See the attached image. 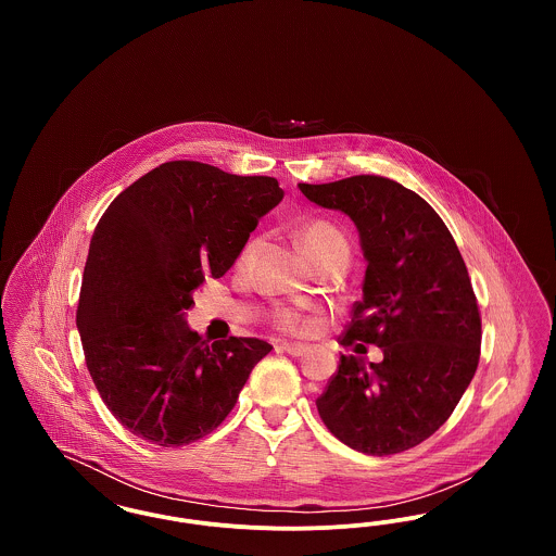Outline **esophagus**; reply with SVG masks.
Here are the masks:
<instances>
[{
  "instance_id": "1",
  "label": "esophagus",
  "mask_w": 556,
  "mask_h": 556,
  "mask_svg": "<svg viewBox=\"0 0 556 556\" xmlns=\"http://www.w3.org/2000/svg\"><path fill=\"white\" fill-rule=\"evenodd\" d=\"M279 350L288 352L293 358H300V356H306V354H308V348L300 344H281L279 345Z\"/></svg>"
}]
</instances>
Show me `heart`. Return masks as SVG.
<instances>
[{
  "label": "heart",
  "mask_w": 556,
  "mask_h": 556,
  "mask_svg": "<svg viewBox=\"0 0 556 556\" xmlns=\"http://www.w3.org/2000/svg\"><path fill=\"white\" fill-rule=\"evenodd\" d=\"M300 243L306 252V256L315 263V261H323V258H329L333 254H340V252H348L350 254V245H348V239L344 233L333 227L331 223L327 220H313L308 223L302 231H300ZM252 248H254V241H250L241 256H239L238 265L243 266L248 263L250 254H252ZM277 327L281 331H288L291 336H306L311 331V323L302 315L298 313H279L277 315Z\"/></svg>",
  "instance_id": "b5f03b06"
}]
</instances>
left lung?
I'll use <instances>...</instances> for the list:
<instances>
[{
	"instance_id": "8db88e82",
	"label": "left lung",
	"mask_w": 556,
	"mask_h": 556,
	"mask_svg": "<svg viewBox=\"0 0 556 556\" xmlns=\"http://www.w3.org/2000/svg\"><path fill=\"white\" fill-rule=\"evenodd\" d=\"M298 187L356 225L367 273L340 342L383 352L369 367L342 354L318 415L363 454L413 448L446 424L476 375L481 318L465 261L438 212L392 179L358 175Z\"/></svg>"
}]
</instances>
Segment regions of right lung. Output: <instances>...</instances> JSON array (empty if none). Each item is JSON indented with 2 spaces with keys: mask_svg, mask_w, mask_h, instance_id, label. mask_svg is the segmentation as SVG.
<instances>
[{
  "mask_svg": "<svg viewBox=\"0 0 556 556\" xmlns=\"http://www.w3.org/2000/svg\"><path fill=\"white\" fill-rule=\"evenodd\" d=\"M281 200L273 177L175 160L137 179L102 214L83 270L77 329L100 396L132 435L162 448L204 438L273 350L256 338L206 344L186 315L193 291L233 266Z\"/></svg>",
  "mask_w": 556,
  "mask_h": 556,
  "instance_id": "right-lung-1",
  "label": "right lung"
}]
</instances>
